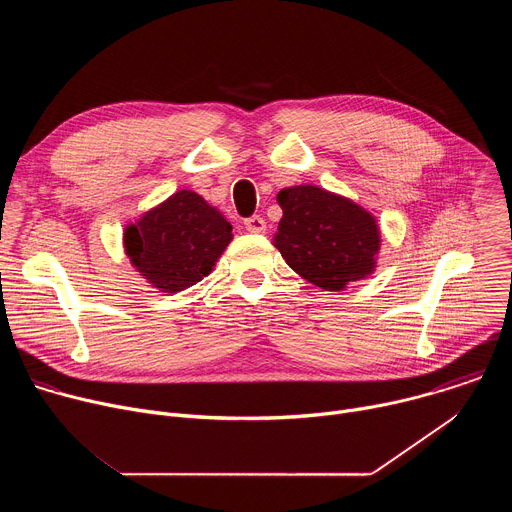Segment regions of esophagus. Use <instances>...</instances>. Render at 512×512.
Here are the masks:
<instances>
[{"mask_svg":"<svg viewBox=\"0 0 512 512\" xmlns=\"http://www.w3.org/2000/svg\"><path fill=\"white\" fill-rule=\"evenodd\" d=\"M245 229L249 231V233H265V229H267V225H265V221H263V216H249L247 221H245Z\"/></svg>","mask_w":512,"mask_h":512,"instance_id":"34e87169","label":"esophagus"}]
</instances>
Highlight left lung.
<instances>
[{
    "label": "left lung",
    "instance_id": "1",
    "mask_svg": "<svg viewBox=\"0 0 512 512\" xmlns=\"http://www.w3.org/2000/svg\"><path fill=\"white\" fill-rule=\"evenodd\" d=\"M277 202L283 216L273 245L300 277L340 291L375 271L381 229L367 208L312 184L279 190Z\"/></svg>",
    "mask_w": 512,
    "mask_h": 512
}]
</instances>
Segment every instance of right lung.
Segmentation results:
<instances>
[{
	"instance_id": "1",
	"label": "right lung",
	"mask_w": 512,
	"mask_h": 512,
	"mask_svg": "<svg viewBox=\"0 0 512 512\" xmlns=\"http://www.w3.org/2000/svg\"><path fill=\"white\" fill-rule=\"evenodd\" d=\"M231 241V223L194 190H178L123 231L131 265L164 294L206 277Z\"/></svg>"
}]
</instances>
